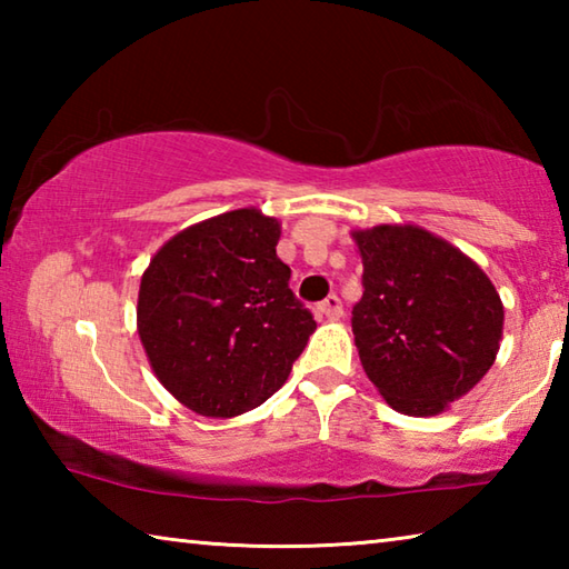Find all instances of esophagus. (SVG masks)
<instances>
[{"instance_id": "1", "label": "esophagus", "mask_w": 569, "mask_h": 569, "mask_svg": "<svg viewBox=\"0 0 569 569\" xmlns=\"http://www.w3.org/2000/svg\"><path fill=\"white\" fill-rule=\"evenodd\" d=\"M316 311H319L321 319H339V316L343 313L341 298L339 296H329V298H326V301L319 303V308H316Z\"/></svg>"}]
</instances>
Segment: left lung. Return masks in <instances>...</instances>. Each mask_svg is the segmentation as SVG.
<instances>
[{"mask_svg":"<svg viewBox=\"0 0 569 569\" xmlns=\"http://www.w3.org/2000/svg\"><path fill=\"white\" fill-rule=\"evenodd\" d=\"M363 296L351 329L383 399L409 417H435L492 369L505 306L487 273L419 226L353 230Z\"/></svg>","mask_w":569,"mask_h":569,"instance_id":"left-lung-1","label":"left lung"}]
</instances>
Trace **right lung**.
<instances>
[{
  "label": "right lung",
  "mask_w": 569,
  "mask_h": 569,
  "mask_svg": "<svg viewBox=\"0 0 569 569\" xmlns=\"http://www.w3.org/2000/svg\"><path fill=\"white\" fill-rule=\"evenodd\" d=\"M281 223L258 208L208 218L162 246L142 273L138 333L172 397L230 419L283 387L316 321L276 256Z\"/></svg>",
  "instance_id": "right-lung-1"
}]
</instances>
